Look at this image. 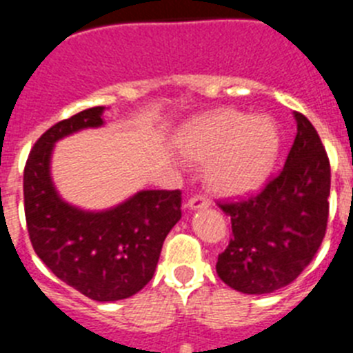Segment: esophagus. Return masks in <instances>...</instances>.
<instances>
[{"mask_svg": "<svg viewBox=\"0 0 353 353\" xmlns=\"http://www.w3.org/2000/svg\"><path fill=\"white\" fill-rule=\"evenodd\" d=\"M187 207L191 208V210H199V208H208L210 207V199L205 198V196H192L189 201H187Z\"/></svg>", "mask_w": 353, "mask_h": 353, "instance_id": "34e87169", "label": "esophagus"}]
</instances>
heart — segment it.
I'll use <instances>...</instances> for the list:
<instances>
[{
    "mask_svg": "<svg viewBox=\"0 0 353 353\" xmlns=\"http://www.w3.org/2000/svg\"><path fill=\"white\" fill-rule=\"evenodd\" d=\"M179 148L187 161L205 164L214 191L239 196L267 182L281 150V134L269 117L217 109L183 129Z\"/></svg>",
    "mask_w": 353,
    "mask_h": 353,
    "instance_id": "obj_1",
    "label": "heart"
}]
</instances>
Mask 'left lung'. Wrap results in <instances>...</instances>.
Instances as JSON below:
<instances>
[{
	"mask_svg": "<svg viewBox=\"0 0 353 353\" xmlns=\"http://www.w3.org/2000/svg\"><path fill=\"white\" fill-rule=\"evenodd\" d=\"M297 136L285 168L258 194L219 201L232 219L230 244L217 258V276L251 295L290 285L311 263L329 219L330 164L316 129L295 113Z\"/></svg>",
	"mask_w": 353,
	"mask_h": 353,
	"instance_id": "left-lung-1",
	"label": "left lung"
}]
</instances>
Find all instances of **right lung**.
<instances>
[{"label": "right lung", "instance_id": "add662e5", "mask_svg": "<svg viewBox=\"0 0 353 353\" xmlns=\"http://www.w3.org/2000/svg\"><path fill=\"white\" fill-rule=\"evenodd\" d=\"M104 108L84 109L37 139L24 166V214L37 256L68 286L97 302L132 297L154 277L164 239L182 217V192L141 191L105 212L65 203L49 174L58 139L101 127Z\"/></svg>", "mask_w": 353, "mask_h": 353}]
</instances>
